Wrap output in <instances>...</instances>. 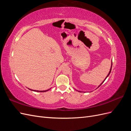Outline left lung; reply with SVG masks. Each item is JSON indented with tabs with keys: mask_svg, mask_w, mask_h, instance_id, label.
<instances>
[{
	"mask_svg": "<svg viewBox=\"0 0 131 131\" xmlns=\"http://www.w3.org/2000/svg\"><path fill=\"white\" fill-rule=\"evenodd\" d=\"M112 64H113V63H112V66H111V68H110V71H109V74H108V75H107V76L106 77V78H105V79H104V80H103V82H102L101 83V85H99V86H98V88H99V87H100V86H101V85H102V84H103V82H104V81L105 80V79H106L107 78H108V76H109V75L110 73H111V70H112ZM77 91H78V90H77ZM78 91V92H81V91Z\"/></svg>",
	"mask_w": 131,
	"mask_h": 131,
	"instance_id": "obj_1",
	"label": "left lung"
}]
</instances>
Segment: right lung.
Returning <instances> with one entry per match:
<instances>
[{"mask_svg":"<svg viewBox=\"0 0 131 131\" xmlns=\"http://www.w3.org/2000/svg\"><path fill=\"white\" fill-rule=\"evenodd\" d=\"M51 89H49V90H45V91H38V90H31V89H29V90H31V91H36V92H46V91H49V90H50Z\"/></svg>","mask_w":131,"mask_h":131,"instance_id":"1","label":"right lung"}]
</instances>
